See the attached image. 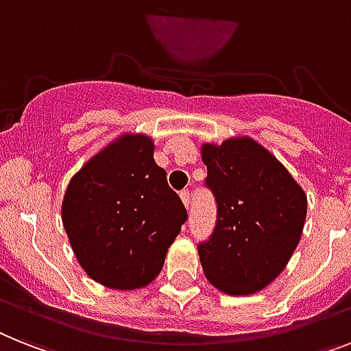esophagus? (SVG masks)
<instances>
[{
  "mask_svg": "<svg viewBox=\"0 0 351 351\" xmlns=\"http://www.w3.org/2000/svg\"><path fill=\"white\" fill-rule=\"evenodd\" d=\"M179 197H181L182 204H184V208L190 206V192L188 190H182L181 193H179Z\"/></svg>",
  "mask_w": 351,
  "mask_h": 351,
  "instance_id": "1",
  "label": "esophagus"
}]
</instances>
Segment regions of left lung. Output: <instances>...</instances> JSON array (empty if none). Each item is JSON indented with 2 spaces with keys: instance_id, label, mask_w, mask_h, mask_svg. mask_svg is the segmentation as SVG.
I'll use <instances>...</instances> for the list:
<instances>
[{
  "instance_id": "8db88e82",
  "label": "left lung",
  "mask_w": 351,
  "mask_h": 351,
  "mask_svg": "<svg viewBox=\"0 0 351 351\" xmlns=\"http://www.w3.org/2000/svg\"><path fill=\"white\" fill-rule=\"evenodd\" d=\"M206 184L217 199V226L199 245L204 276L230 296L263 291L300 244L306 193L273 152L251 136L202 143Z\"/></svg>"
}]
</instances>
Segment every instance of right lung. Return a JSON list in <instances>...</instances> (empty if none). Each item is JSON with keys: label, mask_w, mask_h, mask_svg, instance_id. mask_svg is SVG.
I'll return each instance as SVG.
<instances>
[{"label": "right lung", "mask_w": 351, "mask_h": 351, "mask_svg": "<svg viewBox=\"0 0 351 351\" xmlns=\"http://www.w3.org/2000/svg\"><path fill=\"white\" fill-rule=\"evenodd\" d=\"M154 149L152 136L123 132L82 165L64 192L60 219L75 258L109 289L154 282L188 217Z\"/></svg>", "instance_id": "add662e5"}]
</instances>
